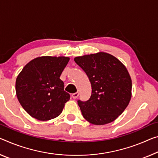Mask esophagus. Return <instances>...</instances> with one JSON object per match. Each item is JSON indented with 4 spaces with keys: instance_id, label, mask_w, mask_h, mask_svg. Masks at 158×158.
Returning <instances> with one entry per match:
<instances>
[{
    "instance_id": "esophagus-1",
    "label": "esophagus",
    "mask_w": 158,
    "mask_h": 158,
    "mask_svg": "<svg viewBox=\"0 0 158 158\" xmlns=\"http://www.w3.org/2000/svg\"><path fill=\"white\" fill-rule=\"evenodd\" d=\"M78 95H79V93H73V94H72V98H73V99H76L77 97H78Z\"/></svg>"
}]
</instances>
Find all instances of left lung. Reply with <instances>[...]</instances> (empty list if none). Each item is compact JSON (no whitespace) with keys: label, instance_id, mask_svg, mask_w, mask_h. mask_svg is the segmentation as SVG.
<instances>
[{"label":"left lung","instance_id":"left-lung-1","mask_svg":"<svg viewBox=\"0 0 158 158\" xmlns=\"http://www.w3.org/2000/svg\"><path fill=\"white\" fill-rule=\"evenodd\" d=\"M74 60L85 72L92 87L90 98L77 101L83 117L94 125L112 122L131 98L132 82L127 69L105 52L77 56Z\"/></svg>","mask_w":158,"mask_h":158}]
</instances>
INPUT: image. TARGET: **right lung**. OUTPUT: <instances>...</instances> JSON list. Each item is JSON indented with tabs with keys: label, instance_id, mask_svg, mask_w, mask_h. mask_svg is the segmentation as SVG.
Masks as SVG:
<instances>
[{
	"label": "right lung",
	"instance_id": "add662e5",
	"mask_svg": "<svg viewBox=\"0 0 158 158\" xmlns=\"http://www.w3.org/2000/svg\"><path fill=\"white\" fill-rule=\"evenodd\" d=\"M70 60L65 56H40L30 60L17 77L15 90L21 106L31 117L48 121L60 114L70 94L60 79Z\"/></svg>",
	"mask_w": 158,
	"mask_h": 158
}]
</instances>
